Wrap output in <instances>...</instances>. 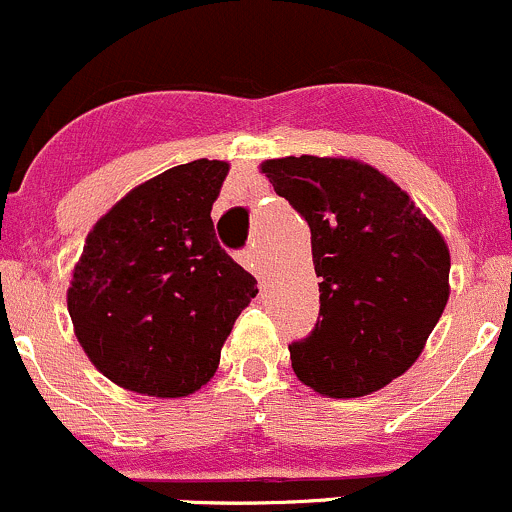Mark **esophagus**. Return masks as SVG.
Returning <instances> with one entry per match:
<instances>
[{
	"instance_id": "obj_1",
	"label": "esophagus",
	"mask_w": 512,
	"mask_h": 512,
	"mask_svg": "<svg viewBox=\"0 0 512 512\" xmlns=\"http://www.w3.org/2000/svg\"><path fill=\"white\" fill-rule=\"evenodd\" d=\"M239 261H241V266L246 268V271H251V273H254V276L258 278V281H261V263H258V254H256L254 249L241 251Z\"/></svg>"
}]
</instances>
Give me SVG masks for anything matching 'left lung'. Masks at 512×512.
I'll return each mask as SVG.
<instances>
[{
	"label": "left lung",
	"mask_w": 512,
	"mask_h": 512,
	"mask_svg": "<svg viewBox=\"0 0 512 512\" xmlns=\"http://www.w3.org/2000/svg\"><path fill=\"white\" fill-rule=\"evenodd\" d=\"M261 172L310 226L320 318L293 372L333 399L365 397L414 365L449 300L444 236L402 187L345 157H281Z\"/></svg>",
	"instance_id": "obj_1"
}]
</instances>
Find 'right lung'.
Returning <instances> with one entry per match:
<instances>
[{
  "mask_svg": "<svg viewBox=\"0 0 512 512\" xmlns=\"http://www.w3.org/2000/svg\"><path fill=\"white\" fill-rule=\"evenodd\" d=\"M229 165L194 160L125 194L88 234L68 313L110 382L175 399L214 377L256 278L219 246L212 204Z\"/></svg>",
  "mask_w": 512,
  "mask_h": 512,
  "instance_id": "add662e5",
  "label": "right lung"
}]
</instances>
